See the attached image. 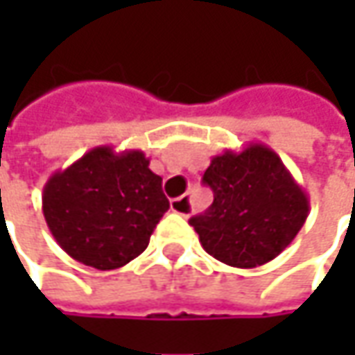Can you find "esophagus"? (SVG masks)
<instances>
[{
    "mask_svg": "<svg viewBox=\"0 0 355 355\" xmlns=\"http://www.w3.org/2000/svg\"><path fill=\"white\" fill-rule=\"evenodd\" d=\"M170 207H171V211H173V213H178V215H184V217H187V215L191 213V199L187 198V196H182V198L171 199Z\"/></svg>",
    "mask_w": 355,
    "mask_h": 355,
    "instance_id": "obj_1",
    "label": "esophagus"
}]
</instances>
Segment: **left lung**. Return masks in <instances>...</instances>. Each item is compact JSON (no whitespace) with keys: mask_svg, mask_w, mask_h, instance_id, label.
<instances>
[{"mask_svg":"<svg viewBox=\"0 0 355 355\" xmlns=\"http://www.w3.org/2000/svg\"><path fill=\"white\" fill-rule=\"evenodd\" d=\"M203 184L213 189V203L189 225L201 247L229 266L254 268L279 257L310 211L306 191L265 144L215 156Z\"/></svg>","mask_w":355,"mask_h":355,"instance_id":"obj_1","label":"left lung"}]
</instances>
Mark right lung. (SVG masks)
Here are the masks:
<instances>
[{
	"label": "right lung",
	"mask_w": 355,
	"mask_h": 355,
	"mask_svg": "<svg viewBox=\"0 0 355 355\" xmlns=\"http://www.w3.org/2000/svg\"><path fill=\"white\" fill-rule=\"evenodd\" d=\"M168 209L162 178L142 150L92 148L43 187V215L55 241L98 270L120 268L142 254Z\"/></svg>",
	"instance_id": "obj_1"
}]
</instances>
